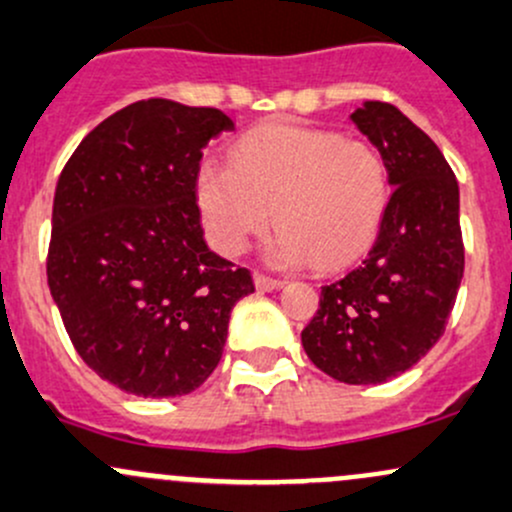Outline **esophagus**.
Segmentation results:
<instances>
[{"instance_id": "esophagus-1", "label": "esophagus", "mask_w": 512, "mask_h": 512, "mask_svg": "<svg viewBox=\"0 0 512 512\" xmlns=\"http://www.w3.org/2000/svg\"><path fill=\"white\" fill-rule=\"evenodd\" d=\"M252 279H255V287L260 289V292H274V289H282L284 287L282 279L267 277V274H262V272L252 274Z\"/></svg>"}]
</instances>
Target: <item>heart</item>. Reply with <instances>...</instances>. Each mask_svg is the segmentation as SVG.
Segmentation results:
<instances>
[{
  "mask_svg": "<svg viewBox=\"0 0 512 512\" xmlns=\"http://www.w3.org/2000/svg\"><path fill=\"white\" fill-rule=\"evenodd\" d=\"M196 201L208 240L240 255L270 223L267 257L279 267H341L370 247L390 201L383 154L331 129L272 122L242 134L230 166L206 161Z\"/></svg>",
  "mask_w": 512,
  "mask_h": 512,
  "instance_id": "b5f03b06",
  "label": "heart"
}]
</instances>
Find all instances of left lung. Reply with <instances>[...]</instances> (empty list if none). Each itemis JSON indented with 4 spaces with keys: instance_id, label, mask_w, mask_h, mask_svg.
Segmentation results:
<instances>
[{
    "instance_id": "left-lung-1",
    "label": "left lung",
    "mask_w": 512,
    "mask_h": 512,
    "mask_svg": "<svg viewBox=\"0 0 512 512\" xmlns=\"http://www.w3.org/2000/svg\"><path fill=\"white\" fill-rule=\"evenodd\" d=\"M351 120L383 154L395 191L368 257L321 287L301 346L338 383L378 385L424 358L454 309L464 277L459 184L437 144L390 102H363Z\"/></svg>"
}]
</instances>
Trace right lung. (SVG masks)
<instances>
[{
  "label": "right lung",
  "instance_id": "1",
  "mask_svg": "<svg viewBox=\"0 0 512 512\" xmlns=\"http://www.w3.org/2000/svg\"><path fill=\"white\" fill-rule=\"evenodd\" d=\"M235 122L215 107L152 98L100 122L53 196L48 289L75 351L129 395L179 397L223 355L250 272L203 240L196 174Z\"/></svg>",
  "mask_w": 512,
  "mask_h": 512
}]
</instances>
